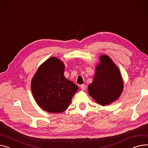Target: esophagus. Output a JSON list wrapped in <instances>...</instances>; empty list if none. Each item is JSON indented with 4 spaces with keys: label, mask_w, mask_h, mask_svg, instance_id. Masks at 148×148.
Returning a JSON list of instances; mask_svg holds the SVG:
<instances>
[{
    "label": "esophagus",
    "mask_w": 148,
    "mask_h": 148,
    "mask_svg": "<svg viewBox=\"0 0 148 148\" xmlns=\"http://www.w3.org/2000/svg\"><path fill=\"white\" fill-rule=\"evenodd\" d=\"M80 88L82 90H84L86 89V85L85 84H82L80 86Z\"/></svg>",
    "instance_id": "34e87169"
}]
</instances>
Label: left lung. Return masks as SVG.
<instances>
[{
    "label": "left lung",
    "instance_id": "1",
    "mask_svg": "<svg viewBox=\"0 0 148 148\" xmlns=\"http://www.w3.org/2000/svg\"><path fill=\"white\" fill-rule=\"evenodd\" d=\"M123 87L119 68L108 55H101L93 82L88 86V93L98 104L105 106L119 99Z\"/></svg>",
    "mask_w": 148,
    "mask_h": 148
}]
</instances>
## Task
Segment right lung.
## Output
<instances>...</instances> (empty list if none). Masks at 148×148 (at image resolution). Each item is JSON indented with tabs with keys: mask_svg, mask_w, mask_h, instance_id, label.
I'll return each instance as SVG.
<instances>
[{
	"mask_svg": "<svg viewBox=\"0 0 148 148\" xmlns=\"http://www.w3.org/2000/svg\"><path fill=\"white\" fill-rule=\"evenodd\" d=\"M65 65L55 57L49 58L38 67L31 83L38 105L51 113H61L70 106L78 87L64 76Z\"/></svg>",
	"mask_w": 148,
	"mask_h": 148,
	"instance_id": "add662e5",
	"label": "right lung"
}]
</instances>
